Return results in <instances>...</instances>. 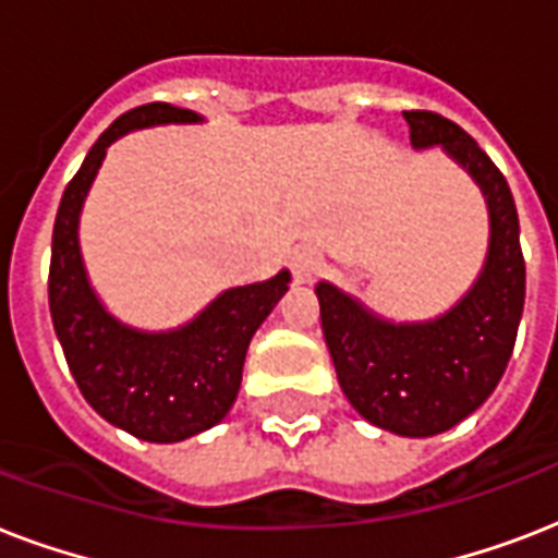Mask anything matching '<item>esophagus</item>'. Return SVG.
I'll use <instances>...</instances> for the list:
<instances>
[{"mask_svg":"<svg viewBox=\"0 0 558 558\" xmlns=\"http://www.w3.org/2000/svg\"><path fill=\"white\" fill-rule=\"evenodd\" d=\"M322 271V252L315 245H298L292 252V275L295 280H313Z\"/></svg>","mask_w":558,"mask_h":558,"instance_id":"34e87169","label":"esophagus"}]
</instances>
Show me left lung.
I'll return each instance as SVG.
<instances>
[{"label":"left lung","mask_w":558,"mask_h":558,"mask_svg":"<svg viewBox=\"0 0 558 558\" xmlns=\"http://www.w3.org/2000/svg\"><path fill=\"white\" fill-rule=\"evenodd\" d=\"M414 147L440 144L472 173L489 205V254L454 310L425 324H388L330 283H318L322 327L339 385L367 423L402 437L449 432L501 381L524 310L519 210L495 161L454 121L402 112Z\"/></svg>","instance_id":"8db88e82"}]
</instances>
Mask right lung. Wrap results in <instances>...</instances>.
<instances>
[{"mask_svg":"<svg viewBox=\"0 0 558 558\" xmlns=\"http://www.w3.org/2000/svg\"><path fill=\"white\" fill-rule=\"evenodd\" d=\"M193 121H199L196 112L170 104H144L112 121L65 185L51 236L48 306L69 371L107 423L150 442L185 440L228 414L243 379L248 341L289 289V271L228 289L191 324L170 332L130 330L92 292L77 219L107 147L130 130Z\"/></svg>","mask_w":558,"mask_h":558,"instance_id":"right-lung-1","label":"right lung"}]
</instances>
